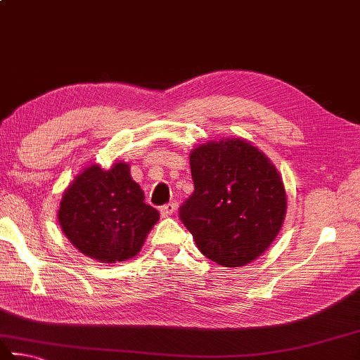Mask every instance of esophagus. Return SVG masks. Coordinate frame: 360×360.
I'll use <instances>...</instances> for the list:
<instances>
[{"label": "esophagus", "instance_id": "esophagus-1", "mask_svg": "<svg viewBox=\"0 0 360 360\" xmlns=\"http://www.w3.org/2000/svg\"><path fill=\"white\" fill-rule=\"evenodd\" d=\"M176 209H178V206H176L174 202H168V205L162 206V207H160L162 217H172V215L176 212Z\"/></svg>", "mask_w": 360, "mask_h": 360}]
</instances>
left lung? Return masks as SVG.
Wrapping results in <instances>:
<instances>
[{"label":"left lung","instance_id":"8db88e82","mask_svg":"<svg viewBox=\"0 0 360 360\" xmlns=\"http://www.w3.org/2000/svg\"><path fill=\"white\" fill-rule=\"evenodd\" d=\"M195 191L179 209L198 250L224 267L261 257L282 230L286 192L267 155L240 139L201 143L191 151Z\"/></svg>","mask_w":360,"mask_h":360}]
</instances>
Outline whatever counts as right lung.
Instances as JSON below:
<instances>
[{
	"mask_svg": "<svg viewBox=\"0 0 360 360\" xmlns=\"http://www.w3.org/2000/svg\"><path fill=\"white\" fill-rule=\"evenodd\" d=\"M159 211L145 202V193L130 176V165L115 162L83 168L68 186L58 221L78 252L99 263L127 261L139 255L158 224Z\"/></svg>",
	"mask_w": 360,
	"mask_h": 360,
	"instance_id": "obj_1",
	"label": "right lung"
}]
</instances>
